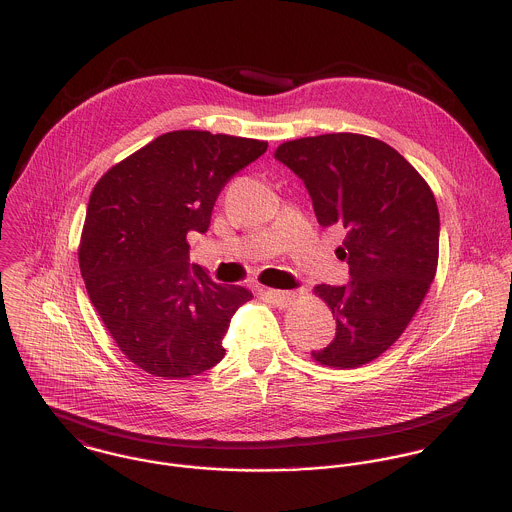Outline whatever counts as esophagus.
I'll list each match as a JSON object with an SVG mask.
<instances>
[{"mask_svg":"<svg viewBox=\"0 0 512 512\" xmlns=\"http://www.w3.org/2000/svg\"><path fill=\"white\" fill-rule=\"evenodd\" d=\"M260 292H262V296H264V298H268L270 302H274V304H276V306H280V308H286V306H290V304L294 302V298H296V292H288V290H272V288H262Z\"/></svg>","mask_w":512,"mask_h":512,"instance_id":"obj_1","label":"esophagus"}]
</instances>
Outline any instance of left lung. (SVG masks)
<instances>
[{"label": "left lung", "instance_id": "8db88e82", "mask_svg": "<svg viewBox=\"0 0 512 512\" xmlns=\"http://www.w3.org/2000/svg\"><path fill=\"white\" fill-rule=\"evenodd\" d=\"M274 157L298 174L320 226H338L349 282L314 288L336 318V338L312 357L359 367L389 349L419 310L439 260V210L425 178L387 143L332 133L280 145Z\"/></svg>", "mask_w": 512, "mask_h": 512}]
</instances>
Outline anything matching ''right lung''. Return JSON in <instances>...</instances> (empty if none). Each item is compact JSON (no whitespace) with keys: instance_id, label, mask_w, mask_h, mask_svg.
Listing matches in <instances>:
<instances>
[{"instance_id":"right-lung-1","label":"right lung","mask_w":512,"mask_h":512,"mask_svg":"<svg viewBox=\"0 0 512 512\" xmlns=\"http://www.w3.org/2000/svg\"><path fill=\"white\" fill-rule=\"evenodd\" d=\"M266 149L256 139L172 131L95 184L81 276L119 349L147 373L182 379L224 357L222 338L252 292L190 264L186 234L208 230L224 184Z\"/></svg>"}]
</instances>
